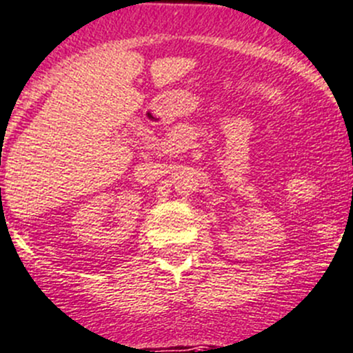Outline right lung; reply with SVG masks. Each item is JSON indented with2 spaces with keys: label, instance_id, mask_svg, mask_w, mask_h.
Segmentation results:
<instances>
[{
  "label": "right lung",
  "instance_id": "right-lung-1",
  "mask_svg": "<svg viewBox=\"0 0 353 353\" xmlns=\"http://www.w3.org/2000/svg\"><path fill=\"white\" fill-rule=\"evenodd\" d=\"M0 190H1V188H0Z\"/></svg>",
  "mask_w": 353,
  "mask_h": 353
}]
</instances>
